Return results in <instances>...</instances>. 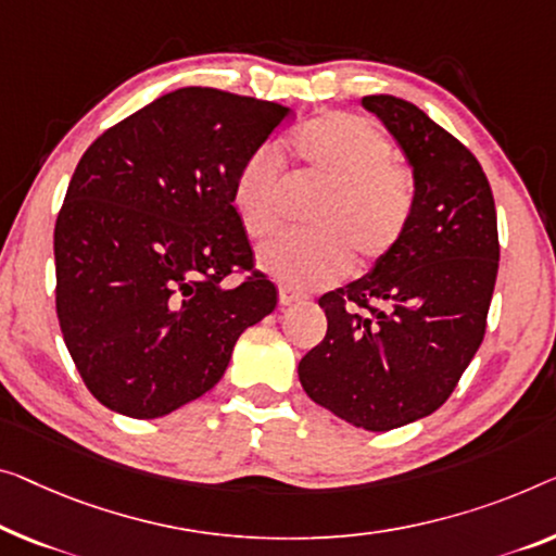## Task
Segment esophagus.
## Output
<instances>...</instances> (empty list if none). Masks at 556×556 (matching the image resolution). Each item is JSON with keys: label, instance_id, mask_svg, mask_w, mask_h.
I'll use <instances>...</instances> for the list:
<instances>
[{"label": "esophagus", "instance_id": "obj_1", "mask_svg": "<svg viewBox=\"0 0 556 556\" xmlns=\"http://www.w3.org/2000/svg\"><path fill=\"white\" fill-rule=\"evenodd\" d=\"M300 300H302L300 292H294V289H289L287 285H279V304L281 306H289V304H294Z\"/></svg>", "mask_w": 556, "mask_h": 556}]
</instances>
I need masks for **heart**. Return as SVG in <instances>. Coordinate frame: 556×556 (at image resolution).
Wrapping results in <instances>:
<instances>
[{"mask_svg": "<svg viewBox=\"0 0 556 556\" xmlns=\"http://www.w3.org/2000/svg\"><path fill=\"white\" fill-rule=\"evenodd\" d=\"M292 154L300 179L325 187L306 235H285L256 254L260 267L289 287H325L352 271L375 267L394 252L414 212V185L394 164V147L357 114L329 112L294 131ZM289 179L279 154L262 147L239 164L231 206L247 237L264 239L285 217Z\"/></svg>", "mask_w": 556, "mask_h": 556, "instance_id": "b5f03b06", "label": "heart"}]
</instances>
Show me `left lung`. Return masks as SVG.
Instances as JSON below:
<instances>
[{"instance_id": "8db88e82", "label": "left lung", "mask_w": 556, "mask_h": 556, "mask_svg": "<svg viewBox=\"0 0 556 556\" xmlns=\"http://www.w3.org/2000/svg\"><path fill=\"white\" fill-rule=\"evenodd\" d=\"M362 106L407 156L414 212L392 254L321 296L327 334L302 357L300 382L334 417L389 432L442 407L477 354L500 237L490 181L459 139L392 94Z\"/></svg>"}]
</instances>
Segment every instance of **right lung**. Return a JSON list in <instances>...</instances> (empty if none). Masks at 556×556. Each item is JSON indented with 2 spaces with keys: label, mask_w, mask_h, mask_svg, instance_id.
I'll list each match as a JSON object with an SVG mask.
<instances>
[{
  "label": "right lung",
  "mask_w": 556,
  "mask_h": 556,
  "mask_svg": "<svg viewBox=\"0 0 556 556\" xmlns=\"http://www.w3.org/2000/svg\"><path fill=\"white\" fill-rule=\"evenodd\" d=\"M289 106L210 87L162 94L87 149L54 227L56 317L106 409L156 419L219 382L277 287L231 206V179Z\"/></svg>",
  "instance_id": "obj_1"
}]
</instances>
